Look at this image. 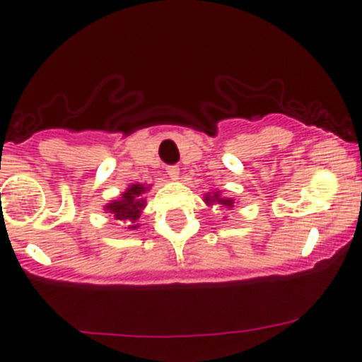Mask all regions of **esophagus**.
<instances>
[{
  "mask_svg": "<svg viewBox=\"0 0 362 362\" xmlns=\"http://www.w3.org/2000/svg\"><path fill=\"white\" fill-rule=\"evenodd\" d=\"M166 170H168V175H170L173 180H177L178 175H180V168H178V166H168Z\"/></svg>",
  "mask_w": 362,
  "mask_h": 362,
  "instance_id": "obj_1",
  "label": "esophagus"
}]
</instances>
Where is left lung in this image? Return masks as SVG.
<instances>
[{
	"label": "left lung",
	"mask_w": 362,
	"mask_h": 362,
	"mask_svg": "<svg viewBox=\"0 0 362 362\" xmlns=\"http://www.w3.org/2000/svg\"><path fill=\"white\" fill-rule=\"evenodd\" d=\"M205 203H206V205H214V203H219V205L231 209L235 202L231 198H223V196L219 194V191H216V192H212V194H205Z\"/></svg>",
	"instance_id": "1"
}]
</instances>
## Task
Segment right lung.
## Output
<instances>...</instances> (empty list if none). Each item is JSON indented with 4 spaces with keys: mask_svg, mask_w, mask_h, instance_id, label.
Masks as SVG:
<instances>
[{
    "mask_svg": "<svg viewBox=\"0 0 362 362\" xmlns=\"http://www.w3.org/2000/svg\"><path fill=\"white\" fill-rule=\"evenodd\" d=\"M146 191H148V187H145L143 184L129 185L120 198L107 203L106 210L113 214L115 219L127 224L129 230H136V228H139V216L146 205L145 198H143Z\"/></svg>",
    "mask_w": 362,
    "mask_h": 362,
    "instance_id": "add662e5",
    "label": "right lung"
}]
</instances>
